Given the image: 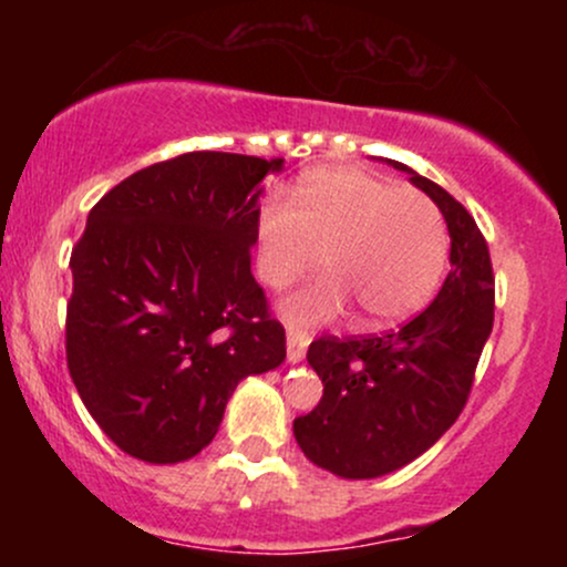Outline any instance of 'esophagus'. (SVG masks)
Segmentation results:
<instances>
[{
    "label": "esophagus",
    "instance_id": "1",
    "mask_svg": "<svg viewBox=\"0 0 567 567\" xmlns=\"http://www.w3.org/2000/svg\"><path fill=\"white\" fill-rule=\"evenodd\" d=\"M309 333H303V330L298 328H288V360L290 362H301L303 354H306V347H309Z\"/></svg>",
    "mask_w": 567,
    "mask_h": 567
}]
</instances>
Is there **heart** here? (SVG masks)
<instances>
[{"instance_id":"obj_1","label":"heart","mask_w":567,"mask_h":567,"mask_svg":"<svg viewBox=\"0 0 567 567\" xmlns=\"http://www.w3.org/2000/svg\"><path fill=\"white\" fill-rule=\"evenodd\" d=\"M440 207L415 188L360 167H315L292 186V205L269 197L256 218V269L282 290L317 269L330 275L290 298L298 322H322L360 303L362 320L400 322L437 290L447 261Z\"/></svg>"}]
</instances>
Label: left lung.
Here are the masks:
<instances>
[{"label":"left lung","instance_id":"obj_1","mask_svg":"<svg viewBox=\"0 0 567 567\" xmlns=\"http://www.w3.org/2000/svg\"><path fill=\"white\" fill-rule=\"evenodd\" d=\"M432 197L451 231V271L432 303L383 336L311 341L322 400L292 421L303 455L347 480H370L419 458L455 424L493 330V264L483 231L445 188L389 162Z\"/></svg>","mask_w":567,"mask_h":567}]
</instances>
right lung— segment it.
Returning a JSON list of instances; mask_svg holds the SVG:
<instances>
[{"label":"right lung","instance_id":"right-lung-1","mask_svg":"<svg viewBox=\"0 0 567 567\" xmlns=\"http://www.w3.org/2000/svg\"><path fill=\"white\" fill-rule=\"evenodd\" d=\"M285 159L188 152L116 184L71 250L66 362L120 451L178 464L216 437L237 383L282 365L250 271L264 178Z\"/></svg>","mask_w":567,"mask_h":567}]
</instances>
